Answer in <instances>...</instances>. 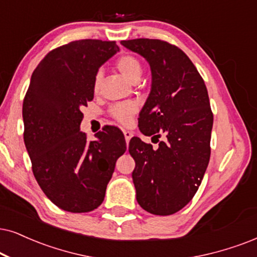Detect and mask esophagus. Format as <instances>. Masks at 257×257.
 Wrapping results in <instances>:
<instances>
[{"label":"esophagus","mask_w":257,"mask_h":257,"mask_svg":"<svg viewBox=\"0 0 257 257\" xmlns=\"http://www.w3.org/2000/svg\"><path fill=\"white\" fill-rule=\"evenodd\" d=\"M123 134H124L125 142H126V145H128V142L131 141V139H132V136H133V133L129 132V131H123Z\"/></svg>","instance_id":"1"}]
</instances>
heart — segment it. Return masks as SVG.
I'll return each instance as SVG.
<instances>
[{
  "mask_svg": "<svg viewBox=\"0 0 257 257\" xmlns=\"http://www.w3.org/2000/svg\"><path fill=\"white\" fill-rule=\"evenodd\" d=\"M116 67L124 76L126 79H129L133 83L139 82L142 74V65L140 63L138 58L132 56V54H123L116 60ZM100 79H102V72L98 71L96 73L95 79H93V89L98 90ZM138 105L134 102H125L118 103V104L113 105L110 113L116 121H118L122 124H128L132 121L133 116L135 115Z\"/></svg>",
  "mask_w": 257,
  "mask_h": 257,
  "instance_id": "heart-1",
  "label": "heart"
}]
</instances>
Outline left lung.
Here are the masks:
<instances>
[{"mask_svg": "<svg viewBox=\"0 0 257 257\" xmlns=\"http://www.w3.org/2000/svg\"><path fill=\"white\" fill-rule=\"evenodd\" d=\"M121 44L144 57L152 71L140 131L157 139L165 135L158 149L139 138L129 142L135 160L136 200L153 215H173L194 197L209 165L213 115L205 83L190 58L174 45L158 39Z\"/></svg>", "mask_w": 257, "mask_h": 257, "instance_id": "obj_1", "label": "left lung"}]
</instances>
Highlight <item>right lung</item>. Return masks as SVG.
I'll list each match as a JSON object with an SVG mask.
<instances>
[{"label":"right lung","instance_id":"1","mask_svg":"<svg viewBox=\"0 0 257 257\" xmlns=\"http://www.w3.org/2000/svg\"><path fill=\"white\" fill-rule=\"evenodd\" d=\"M118 51L115 41H72L47 53L32 74L22 105L25 145L39 186L61 210L97 209L126 149L116 126H104L96 141L79 129L96 73Z\"/></svg>","mask_w":257,"mask_h":257}]
</instances>
